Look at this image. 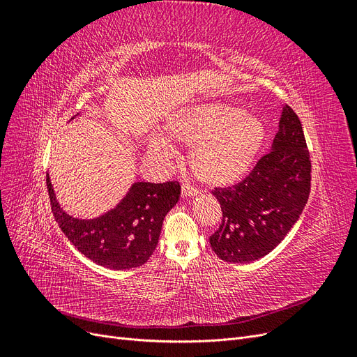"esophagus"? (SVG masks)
I'll use <instances>...</instances> for the list:
<instances>
[{"label": "esophagus", "instance_id": "1", "mask_svg": "<svg viewBox=\"0 0 357 357\" xmlns=\"http://www.w3.org/2000/svg\"><path fill=\"white\" fill-rule=\"evenodd\" d=\"M198 195V189L192 188L188 183H183L181 185V197L183 198H189V197H195Z\"/></svg>", "mask_w": 357, "mask_h": 357}]
</instances>
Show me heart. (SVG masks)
Masks as SVG:
<instances>
[{
    "label": "heart",
    "mask_w": 357,
    "mask_h": 357,
    "mask_svg": "<svg viewBox=\"0 0 357 357\" xmlns=\"http://www.w3.org/2000/svg\"><path fill=\"white\" fill-rule=\"evenodd\" d=\"M168 132L193 144L190 167L210 186H228L241 180L261 150L265 126L261 119L229 104H204L180 110L168 121ZM150 152L172 156L176 149L160 134L150 138Z\"/></svg>",
    "instance_id": "obj_1"
}]
</instances>
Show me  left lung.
Here are the masks:
<instances>
[{"mask_svg":"<svg viewBox=\"0 0 357 357\" xmlns=\"http://www.w3.org/2000/svg\"><path fill=\"white\" fill-rule=\"evenodd\" d=\"M311 160L296 113L284 105L271 152L243 181L215 188L222 225L210 236L214 253L231 264L257 261L283 241L310 195Z\"/></svg>","mask_w":357,"mask_h":357,"instance_id":"obj_1","label":"left lung"}]
</instances>
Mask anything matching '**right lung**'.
<instances>
[{
	"mask_svg": "<svg viewBox=\"0 0 357 357\" xmlns=\"http://www.w3.org/2000/svg\"><path fill=\"white\" fill-rule=\"evenodd\" d=\"M46 183L52 211L62 232L92 262L114 271L149 261L165 215L180 198L178 181H137L114 208L95 219H77L62 210L49 174Z\"/></svg>",
	"mask_w": 357,
	"mask_h": 357,
	"instance_id": "add662e5",
	"label": "right lung"
}]
</instances>
